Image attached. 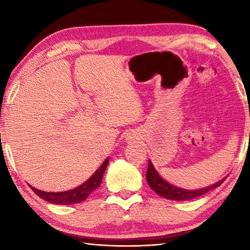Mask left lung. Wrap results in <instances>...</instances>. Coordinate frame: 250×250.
Segmentation results:
<instances>
[{"label":"left lung","instance_id":"8db88e82","mask_svg":"<svg viewBox=\"0 0 250 250\" xmlns=\"http://www.w3.org/2000/svg\"><path fill=\"white\" fill-rule=\"evenodd\" d=\"M146 179L147 183L149 185V187L155 190V192L158 193L160 196L163 198L168 199V200H175V201H186V200H191L194 198H198V196L208 192L211 189L218 187L222 183L225 182L226 178H224L220 182L216 183L215 185H211L209 187L199 189V190H185L182 188L175 187V186L167 183L166 180L162 179L157 171L153 167L150 160L148 162V168L146 172Z\"/></svg>","mask_w":250,"mask_h":250}]
</instances>
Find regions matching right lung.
<instances>
[{"mask_svg":"<svg viewBox=\"0 0 250 250\" xmlns=\"http://www.w3.org/2000/svg\"><path fill=\"white\" fill-rule=\"evenodd\" d=\"M107 164L108 159H106L102 163V166L98 168V171L95 172L87 182H84L81 186H78L75 189L63 191V192H46V191H41L39 189H35L34 187H31V186L30 187L36 195H39L41 199L49 202V203L62 205L79 203V202L86 200L93 190L100 187L101 182H102L103 178V174L105 172L106 167H107Z\"/></svg>","mask_w":250,"mask_h":250,"instance_id":"right-lung-1","label":"right lung"}]
</instances>
